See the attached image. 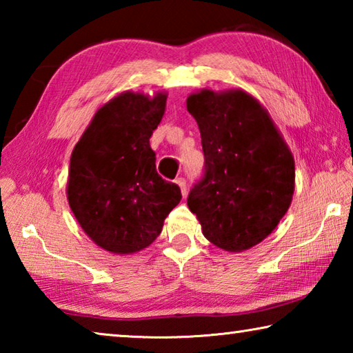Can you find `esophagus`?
<instances>
[{"label":"esophagus","mask_w":353,"mask_h":353,"mask_svg":"<svg viewBox=\"0 0 353 353\" xmlns=\"http://www.w3.org/2000/svg\"><path fill=\"white\" fill-rule=\"evenodd\" d=\"M176 183L179 185V187H181L182 194H183V196L187 194V181H185L183 177H177V179H176Z\"/></svg>","instance_id":"1"}]
</instances>
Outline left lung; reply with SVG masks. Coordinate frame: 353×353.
Returning <instances> with one entry per match:
<instances>
[{"label": "left lung", "instance_id": "8db88e82", "mask_svg": "<svg viewBox=\"0 0 353 353\" xmlns=\"http://www.w3.org/2000/svg\"><path fill=\"white\" fill-rule=\"evenodd\" d=\"M201 130L204 174L187 204L208 241L230 252L276 229L294 193V159L259 101L243 90L187 99Z\"/></svg>", "mask_w": 353, "mask_h": 353}]
</instances>
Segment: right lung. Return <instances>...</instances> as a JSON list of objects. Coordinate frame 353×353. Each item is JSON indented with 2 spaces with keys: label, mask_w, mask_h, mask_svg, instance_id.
Listing matches in <instances>:
<instances>
[{
  "label": "right lung",
  "mask_w": 353,
  "mask_h": 353,
  "mask_svg": "<svg viewBox=\"0 0 353 353\" xmlns=\"http://www.w3.org/2000/svg\"><path fill=\"white\" fill-rule=\"evenodd\" d=\"M166 94H118L101 107L71 154L68 202L85 234L105 250L132 254L160 235L182 199L179 185L155 170L149 139Z\"/></svg>",
  "instance_id": "right-lung-1"
}]
</instances>
